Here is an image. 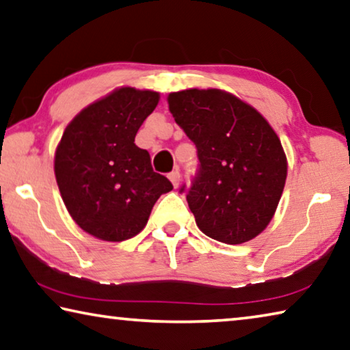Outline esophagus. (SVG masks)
Listing matches in <instances>:
<instances>
[{
	"label": "esophagus",
	"instance_id": "obj_1",
	"mask_svg": "<svg viewBox=\"0 0 350 350\" xmlns=\"http://www.w3.org/2000/svg\"><path fill=\"white\" fill-rule=\"evenodd\" d=\"M168 179L171 180V184H173L174 187H177L179 185V182H180V173L179 171H171V173L168 174Z\"/></svg>",
	"mask_w": 350,
	"mask_h": 350
}]
</instances>
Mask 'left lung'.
Returning a JSON list of instances; mask_svg holds the SVG:
<instances>
[{
    "instance_id": "1",
    "label": "left lung",
    "mask_w": 350,
    "mask_h": 350,
    "mask_svg": "<svg viewBox=\"0 0 350 350\" xmlns=\"http://www.w3.org/2000/svg\"><path fill=\"white\" fill-rule=\"evenodd\" d=\"M168 104L198 149L199 170L187 190L198 227L227 245L252 240L273 219L285 187L279 137L254 107L218 88L170 93Z\"/></svg>"
}]
</instances>
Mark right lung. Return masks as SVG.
<instances>
[{
    "mask_svg": "<svg viewBox=\"0 0 350 350\" xmlns=\"http://www.w3.org/2000/svg\"><path fill=\"white\" fill-rule=\"evenodd\" d=\"M159 93L116 88L77 113L55 149L60 196L76 224L104 241H124L146 226L157 199L173 190L135 145Z\"/></svg>",
    "mask_w": 350,
    "mask_h": 350,
    "instance_id": "1",
    "label": "right lung"
}]
</instances>
